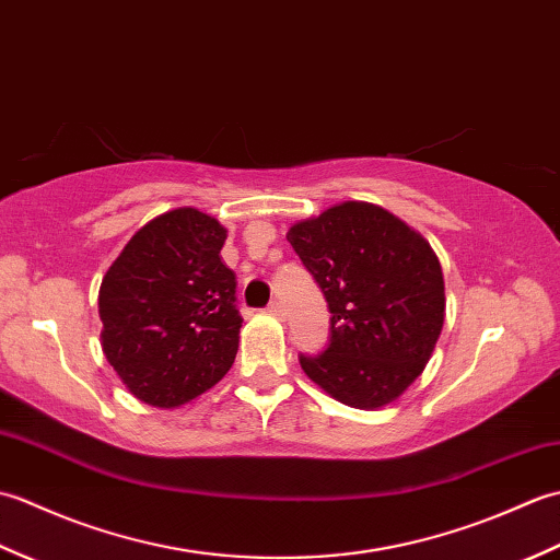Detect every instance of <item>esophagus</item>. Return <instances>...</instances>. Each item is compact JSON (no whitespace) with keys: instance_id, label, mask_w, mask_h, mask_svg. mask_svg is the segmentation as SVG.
I'll use <instances>...</instances> for the list:
<instances>
[{"instance_id":"1","label":"esophagus","mask_w":560,"mask_h":560,"mask_svg":"<svg viewBox=\"0 0 560 560\" xmlns=\"http://www.w3.org/2000/svg\"><path fill=\"white\" fill-rule=\"evenodd\" d=\"M269 315H277V317H283V305L279 301H271L269 307H267Z\"/></svg>"}]
</instances>
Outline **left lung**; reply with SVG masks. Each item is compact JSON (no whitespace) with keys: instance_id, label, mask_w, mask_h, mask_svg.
I'll return each mask as SVG.
<instances>
[{"instance_id":"1","label":"left lung","mask_w":560,"mask_h":560,"mask_svg":"<svg viewBox=\"0 0 560 560\" xmlns=\"http://www.w3.org/2000/svg\"><path fill=\"white\" fill-rule=\"evenodd\" d=\"M289 243L323 289L329 347L301 368L353 409L399 399L431 361L445 323V281L425 237L371 201L295 221Z\"/></svg>"}]
</instances>
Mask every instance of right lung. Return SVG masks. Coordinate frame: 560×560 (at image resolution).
<instances>
[{
  "instance_id": "add662e5",
  "label": "right lung",
  "mask_w": 560,
  "mask_h": 560,
  "mask_svg": "<svg viewBox=\"0 0 560 560\" xmlns=\"http://www.w3.org/2000/svg\"><path fill=\"white\" fill-rule=\"evenodd\" d=\"M225 235L205 211H165L141 225L105 271L101 347L149 407H183L231 371L243 317L235 273L221 259Z\"/></svg>"
}]
</instances>
